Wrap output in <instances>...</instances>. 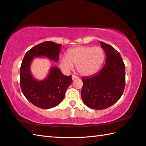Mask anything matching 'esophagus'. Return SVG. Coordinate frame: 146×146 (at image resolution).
I'll list each match as a JSON object with an SVG mask.
<instances>
[{"label": "esophagus", "instance_id": "1", "mask_svg": "<svg viewBox=\"0 0 146 146\" xmlns=\"http://www.w3.org/2000/svg\"><path fill=\"white\" fill-rule=\"evenodd\" d=\"M78 78V76H75V75H72V79H73V80H75V79H77Z\"/></svg>", "mask_w": 146, "mask_h": 146}]
</instances>
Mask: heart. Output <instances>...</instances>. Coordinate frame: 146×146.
<instances>
[{
    "label": "heart",
    "instance_id": "1",
    "mask_svg": "<svg viewBox=\"0 0 146 146\" xmlns=\"http://www.w3.org/2000/svg\"><path fill=\"white\" fill-rule=\"evenodd\" d=\"M105 53L100 46H78L69 49L67 56L60 58V66L62 70L70 71L74 65L82 75H90L97 72L102 66Z\"/></svg>",
    "mask_w": 146,
    "mask_h": 146
}]
</instances>
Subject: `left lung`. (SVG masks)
I'll use <instances>...</instances> for the list:
<instances>
[{"mask_svg": "<svg viewBox=\"0 0 146 146\" xmlns=\"http://www.w3.org/2000/svg\"><path fill=\"white\" fill-rule=\"evenodd\" d=\"M106 52V62L99 72L82 78L81 97L86 106L104 110L120 99L125 88V64L120 53L111 46L100 42Z\"/></svg>", "mask_w": 146, "mask_h": 146, "instance_id": "left-lung-1", "label": "left lung"}]
</instances>
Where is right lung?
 Listing matches in <instances>:
<instances>
[{
    "label": "right lung",
    "mask_w": 146,
    "mask_h": 146,
    "mask_svg": "<svg viewBox=\"0 0 146 146\" xmlns=\"http://www.w3.org/2000/svg\"><path fill=\"white\" fill-rule=\"evenodd\" d=\"M61 46L46 41L33 47L24 55L20 70L21 88L27 99L38 108L49 109L58 106L73 82L71 75H64L56 66L50 68L49 75L42 80H36L31 73L30 65L34 57L45 56L57 62Z\"/></svg>",
    "instance_id": "right-lung-1"
}]
</instances>
